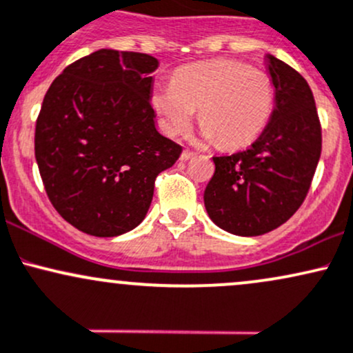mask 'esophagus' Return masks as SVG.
Wrapping results in <instances>:
<instances>
[{
  "instance_id": "34e87169",
  "label": "esophagus",
  "mask_w": 353,
  "mask_h": 353,
  "mask_svg": "<svg viewBox=\"0 0 353 353\" xmlns=\"http://www.w3.org/2000/svg\"><path fill=\"white\" fill-rule=\"evenodd\" d=\"M195 155H196V153L190 152V150H183V152H181V155H180V160L181 161H188V160H192V158Z\"/></svg>"
}]
</instances>
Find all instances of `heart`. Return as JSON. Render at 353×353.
<instances>
[{
	"label": "heart",
	"mask_w": 353,
	"mask_h": 353,
	"mask_svg": "<svg viewBox=\"0 0 353 353\" xmlns=\"http://www.w3.org/2000/svg\"><path fill=\"white\" fill-rule=\"evenodd\" d=\"M152 103L172 137L187 133L200 110L205 137L235 150L253 143L267 128L275 86L265 71L233 59H213L185 66L173 83L157 85Z\"/></svg>",
	"instance_id": "heart-1"
}]
</instances>
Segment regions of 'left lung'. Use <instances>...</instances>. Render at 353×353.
Listing matches in <instances>:
<instances>
[{
	"label": "left lung",
	"instance_id": "obj_1",
	"mask_svg": "<svg viewBox=\"0 0 353 353\" xmlns=\"http://www.w3.org/2000/svg\"><path fill=\"white\" fill-rule=\"evenodd\" d=\"M275 108L263 133L245 152L213 157L205 188L213 223L240 236H259L285 223L310 190L322 153V126L310 86L299 71L268 54Z\"/></svg>",
	"mask_w": 353,
	"mask_h": 353
}]
</instances>
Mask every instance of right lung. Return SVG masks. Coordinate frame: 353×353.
I'll return each mask as SVG.
<instances>
[{"instance_id":"obj_1","label":"right lung","mask_w":353,"mask_h":353,"mask_svg":"<svg viewBox=\"0 0 353 353\" xmlns=\"http://www.w3.org/2000/svg\"><path fill=\"white\" fill-rule=\"evenodd\" d=\"M158 59L98 50L51 83L34 130V157L51 205L93 236L141 223L158 173L181 146L158 133L150 98Z\"/></svg>"}]
</instances>
